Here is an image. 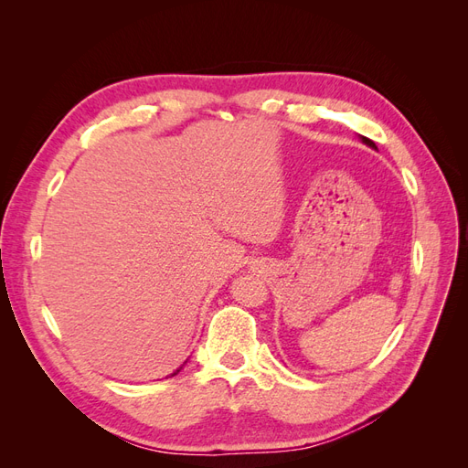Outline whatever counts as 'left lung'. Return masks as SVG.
<instances>
[{
	"instance_id": "8db88e82",
	"label": "left lung",
	"mask_w": 468,
	"mask_h": 468,
	"mask_svg": "<svg viewBox=\"0 0 468 468\" xmlns=\"http://www.w3.org/2000/svg\"><path fill=\"white\" fill-rule=\"evenodd\" d=\"M361 140H363V143H365L367 146H371V148H375V150H377V146H375V143H373V140H369V138H365V136H361Z\"/></svg>"
}]
</instances>
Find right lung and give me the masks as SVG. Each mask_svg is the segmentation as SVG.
<instances>
[{
    "instance_id": "obj_1",
    "label": "right lung",
    "mask_w": 468,
    "mask_h": 468,
    "mask_svg": "<svg viewBox=\"0 0 468 468\" xmlns=\"http://www.w3.org/2000/svg\"><path fill=\"white\" fill-rule=\"evenodd\" d=\"M179 371H181V367H179V369H177V371H174V373H172V377H174V375H177Z\"/></svg>"
}]
</instances>
